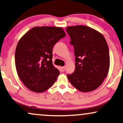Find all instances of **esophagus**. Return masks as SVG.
<instances>
[{"label":"esophagus","instance_id":"obj_1","mask_svg":"<svg viewBox=\"0 0 123 123\" xmlns=\"http://www.w3.org/2000/svg\"><path fill=\"white\" fill-rule=\"evenodd\" d=\"M61 70L62 72H64L65 71V66L61 67Z\"/></svg>","mask_w":123,"mask_h":123}]
</instances>
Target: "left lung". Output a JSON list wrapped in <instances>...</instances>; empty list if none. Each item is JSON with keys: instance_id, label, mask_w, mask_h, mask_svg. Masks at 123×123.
<instances>
[{"instance_id": "obj_1", "label": "left lung", "mask_w": 123, "mask_h": 123, "mask_svg": "<svg viewBox=\"0 0 123 123\" xmlns=\"http://www.w3.org/2000/svg\"><path fill=\"white\" fill-rule=\"evenodd\" d=\"M66 31L74 48L75 69L68 80L83 92L96 89L106 78L110 67L107 42L102 34L86 26H69Z\"/></svg>"}]
</instances>
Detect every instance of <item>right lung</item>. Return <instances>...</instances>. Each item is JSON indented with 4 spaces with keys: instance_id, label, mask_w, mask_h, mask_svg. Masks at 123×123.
I'll return each mask as SVG.
<instances>
[{
    "instance_id": "right-lung-1",
    "label": "right lung",
    "mask_w": 123,
    "mask_h": 123,
    "mask_svg": "<svg viewBox=\"0 0 123 123\" xmlns=\"http://www.w3.org/2000/svg\"><path fill=\"white\" fill-rule=\"evenodd\" d=\"M66 34L61 27H35L20 39L15 65L19 79L34 92H43L56 80L60 71L52 63L53 47Z\"/></svg>"
}]
</instances>
